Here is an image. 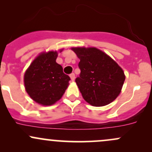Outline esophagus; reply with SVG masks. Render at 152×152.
<instances>
[{
    "label": "esophagus",
    "mask_w": 152,
    "mask_h": 152,
    "mask_svg": "<svg viewBox=\"0 0 152 152\" xmlns=\"http://www.w3.org/2000/svg\"><path fill=\"white\" fill-rule=\"evenodd\" d=\"M70 77H71V81H73L75 80V74L74 73H71V74H70Z\"/></svg>",
    "instance_id": "obj_1"
}]
</instances>
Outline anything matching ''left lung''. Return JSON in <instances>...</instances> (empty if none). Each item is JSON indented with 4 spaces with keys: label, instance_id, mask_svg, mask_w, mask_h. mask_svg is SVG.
<instances>
[{
    "label": "left lung",
    "instance_id": "left-lung-1",
    "mask_svg": "<svg viewBox=\"0 0 152 152\" xmlns=\"http://www.w3.org/2000/svg\"><path fill=\"white\" fill-rule=\"evenodd\" d=\"M72 50L80 59L81 73L76 82L84 100L94 107L114 101L126 79L122 68L96 48H72Z\"/></svg>",
    "mask_w": 152,
    "mask_h": 152
}]
</instances>
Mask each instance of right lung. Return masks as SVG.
I'll list each match as a JSON object with an SVG mask.
<instances>
[{
	"instance_id": "right-lung-1",
	"label": "right lung",
	"mask_w": 152,
	"mask_h": 152,
	"mask_svg": "<svg viewBox=\"0 0 152 152\" xmlns=\"http://www.w3.org/2000/svg\"><path fill=\"white\" fill-rule=\"evenodd\" d=\"M57 57L56 51L41 53L25 72L26 92L33 100L42 105H52L59 100L71 80L63 73L62 66L56 63Z\"/></svg>"
}]
</instances>
